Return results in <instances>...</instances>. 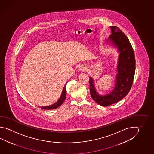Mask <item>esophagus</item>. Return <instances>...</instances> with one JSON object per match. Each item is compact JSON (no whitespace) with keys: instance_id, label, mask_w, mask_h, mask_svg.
<instances>
[{"instance_id":"34e87169","label":"esophagus","mask_w":154,"mask_h":154,"mask_svg":"<svg viewBox=\"0 0 154 154\" xmlns=\"http://www.w3.org/2000/svg\"><path fill=\"white\" fill-rule=\"evenodd\" d=\"M79 70L82 71H85L87 70V67L85 65H81V66L79 67Z\"/></svg>"}]
</instances>
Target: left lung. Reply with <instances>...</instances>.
<instances>
[{"label": "left lung", "mask_w": 154, "mask_h": 154, "mask_svg": "<svg viewBox=\"0 0 154 154\" xmlns=\"http://www.w3.org/2000/svg\"><path fill=\"white\" fill-rule=\"evenodd\" d=\"M110 28L112 34L107 43L116 47L119 52L115 87L110 93L100 95L96 91L94 79L89 77L91 96L97 103L103 107L116 103L128 95L133 83L136 69L134 49L128 37L118 27L110 26Z\"/></svg>", "instance_id": "obj_1"}]
</instances>
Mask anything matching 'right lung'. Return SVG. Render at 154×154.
Masks as SVG:
<instances>
[{
	"instance_id": "right-lung-1",
	"label": "right lung",
	"mask_w": 154,
	"mask_h": 154,
	"mask_svg": "<svg viewBox=\"0 0 154 154\" xmlns=\"http://www.w3.org/2000/svg\"><path fill=\"white\" fill-rule=\"evenodd\" d=\"M66 84L67 83L63 88V90L62 91L61 96L57 101L54 103V104L50 105V106H45V107H41V108L43 109H48V110L54 109H56V108L59 107L60 106H61V104L64 102L65 100L66 99Z\"/></svg>"
}]
</instances>
